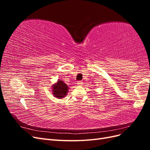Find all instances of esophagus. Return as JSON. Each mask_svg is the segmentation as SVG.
Returning <instances> with one entry per match:
<instances>
[{
    "instance_id": "esophagus-1",
    "label": "esophagus",
    "mask_w": 150,
    "mask_h": 150,
    "mask_svg": "<svg viewBox=\"0 0 150 150\" xmlns=\"http://www.w3.org/2000/svg\"><path fill=\"white\" fill-rule=\"evenodd\" d=\"M83 84V81H78V85H82Z\"/></svg>"
}]
</instances>
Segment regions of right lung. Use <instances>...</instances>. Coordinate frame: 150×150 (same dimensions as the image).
<instances>
[{"label": "right lung", "instance_id": "obj_1", "mask_svg": "<svg viewBox=\"0 0 150 150\" xmlns=\"http://www.w3.org/2000/svg\"><path fill=\"white\" fill-rule=\"evenodd\" d=\"M68 86L61 81H58L56 85L53 86V94L57 98H62L67 94Z\"/></svg>", "mask_w": 150, "mask_h": 150}]
</instances>
